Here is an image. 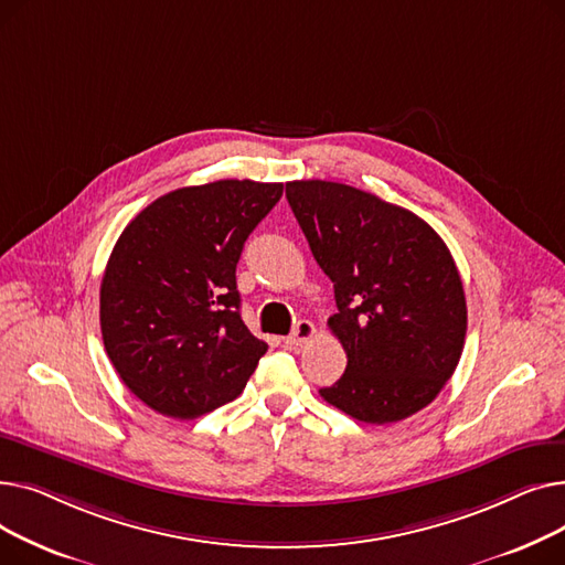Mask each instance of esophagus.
Wrapping results in <instances>:
<instances>
[{
    "mask_svg": "<svg viewBox=\"0 0 565 565\" xmlns=\"http://www.w3.org/2000/svg\"><path fill=\"white\" fill-rule=\"evenodd\" d=\"M313 334H316V328H313L311 320H298V322H295L292 332H290L288 337H284V343H286V345H302V343H307Z\"/></svg>",
    "mask_w": 565,
    "mask_h": 565,
    "instance_id": "obj_1",
    "label": "esophagus"
}]
</instances>
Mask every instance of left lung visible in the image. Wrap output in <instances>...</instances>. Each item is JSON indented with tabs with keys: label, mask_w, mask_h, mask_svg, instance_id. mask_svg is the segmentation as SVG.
Wrapping results in <instances>:
<instances>
[{
	"label": "left lung",
	"mask_w": 565,
	"mask_h": 565,
	"mask_svg": "<svg viewBox=\"0 0 565 565\" xmlns=\"http://www.w3.org/2000/svg\"><path fill=\"white\" fill-rule=\"evenodd\" d=\"M316 263L334 284L328 324L348 366L320 396L352 419L394 424L454 375L467 334L456 260L422 217L330 181L286 183Z\"/></svg>",
	"instance_id": "obj_1"
}]
</instances>
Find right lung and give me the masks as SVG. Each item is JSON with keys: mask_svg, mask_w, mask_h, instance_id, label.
<instances>
[{"mask_svg": "<svg viewBox=\"0 0 565 565\" xmlns=\"http://www.w3.org/2000/svg\"><path fill=\"white\" fill-rule=\"evenodd\" d=\"M281 183L173 190L124 228L100 284L107 358L151 409L194 419L243 394L267 343L241 316L235 265Z\"/></svg>", "mask_w": 565, "mask_h": 565, "instance_id": "obj_1", "label": "right lung"}]
</instances>
